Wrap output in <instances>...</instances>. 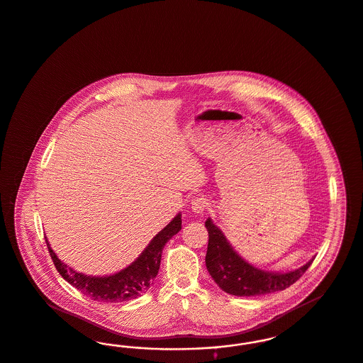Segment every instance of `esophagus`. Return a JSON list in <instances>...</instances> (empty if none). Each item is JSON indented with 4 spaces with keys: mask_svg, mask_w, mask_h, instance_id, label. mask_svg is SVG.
I'll list each match as a JSON object with an SVG mask.
<instances>
[{
    "mask_svg": "<svg viewBox=\"0 0 363 363\" xmlns=\"http://www.w3.org/2000/svg\"><path fill=\"white\" fill-rule=\"evenodd\" d=\"M209 206L208 200L203 196H197L191 200V211L196 213H203Z\"/></svg>",
    "mask_w": 363,
    "mask_h": 363,
    "instance_id": "34e87169",
    "label": "esophagus"
}]
</instances>
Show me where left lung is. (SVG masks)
<instances>
[{
	"label": "left lung",
	"mask_w": 363,
	"mask_h": 363,
	"mask_svg": "<svg viewBox=\"0 0 363 363\" xmlns=\"http://www.w3.org/2000/svg\"><path fill=\"white\" fill-rule=\"evenodd\" d=\"M205 227L209 233L205 257L206 269L218 286L233 296H262L285 290L303 276L313 262H308L303 267L285 274L262 272L233 251L211 218L205 221Z\"/></svg>",
	"instance_id": "obj_1"
}]
</instances>
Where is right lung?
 Instances as JSON below:
<instances>
[{
	"label": "right lung",
	"instance_id": "obj_1",
	"mask_svg": "<svg viewBox=\"0 0 363 363\" xmlns=\"http://www.w3.org/2000/svg\"><path fill=\"white\" fill-rule=\"evenodd\" d=\"M181 215L166 225L147 246L142 255L127 269L109 277H87L74 272L63 262L59 261L51 250L47 239V248L59 274L75 289L81 290L93 300L104 303H121L136 298L145 293L160 272L162 251L164 245L181 230Z\"/></svg>",
	"mask_w": 363,
	"mask_h": 363
}]
</instances>
